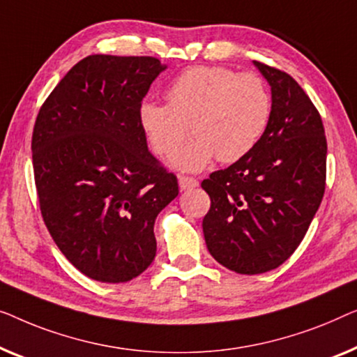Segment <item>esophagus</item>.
Segmentation results:
<instances>
[{"instance_id":"obj_1","label":"esophagus","mask_w":357,"mask_h":357,"mask_svg":"<svg viewBox=\"0 0 357 357\" xmlns=\"http://www.w3.org/2000/svg\"><path fill=\"white\" fill-rule=\"evenodd\" d=\"M199 185V181L194 179V178H189V176H181L179 178V188L181 190H189V189H194Z\"/></svg>"}]
</instances>
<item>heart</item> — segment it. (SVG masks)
<instances>
[{"instance_id": "heart-1", "label": "heart", "mask_w": 357, "mask_h": 357, "mask_svg": "<svg viewBox=\"0 0 357 357\" xmlns=\"http://www.w3.org/2000/svg\"><path fill=\"white\" fill-rule=\"evenodd\" d=\"M168 105L144 102L140 128L153 152L173 158L193 129L196 140L173 160L183 173H200L215 160L234 163L252 152L272 121L273 100L255 73L220 66H194L178 74L165 90Z\"/></svg>"}]
</instances>
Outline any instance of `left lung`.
Returning <instances> with one entry per match:
<instances>
[{
	"label": "left lung",
	"instance_id": "8db88e82",
	"mask_svg": "<svg viewBox=\"0 0 357 357\" xmlns=\"http://www.w3.org/2000/svg\"><path fill=\"white\" fill-rule=\"evenodd\" d=\"M272 90L273 113L252 152L202 181L212 205L202 228L212 257L241 275L280 267L298 249L325 192L322 119L296 80L254 61Z\"/></svg>",
	"mask_w": 357,
	"mask_h": 357
}]
</instances>
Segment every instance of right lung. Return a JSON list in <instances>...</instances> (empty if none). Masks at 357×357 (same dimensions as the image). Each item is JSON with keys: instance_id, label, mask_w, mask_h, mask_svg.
<instances>
[{"instance_id": "right-lung-1", "label": "right lung", "mask_w": 357, "mask_h": 357, "mask_svg": "<svg viewBox=\"0 0 357 357\" xmlns=\"http://www.w3.org/2000/svg\"><path fill=\"white\" fill-rule=\"evenodd\" d=\"M167 69L152 56L90 54L40 108L32 162L40 210L85 277L124 283L153 262L157 215L178 179L149 152L139 108Z\"/></svg>"}]
</instances>
